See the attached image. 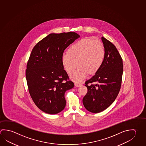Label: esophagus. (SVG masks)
<instances>
[{"label": "esophagus", "instance_id": "34e87169", "mask_svg": "<svg viewBox=\"0 0 146 146\" xmlns=\"http://www.w3.org/2000/svg\"><path fill=\"white\" fill-rule=\"evenodd\" d=\"M82 84H78V83H75V87H79L81 86Z\"/></svg>", "mask_w": 146, "mask_h": 146}]
</instances>
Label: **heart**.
<instances>
[{"mask_svg":"<svg viewBox=\"0 0 146 146\" xmlns=\"http://www.w3.org/2000/svg\"><path fill=\"white\" fill-rule=\"evenodd\" d=\"M105 57V50L102 42L91 39H82L77 41L62 54V61L64 69L71 74V79L82 82L88 73L94 74L100 69ZM77 63H76V62Z\"/></svg>","mask_w":146,"mask_h":146,"instance_id":"1","label":"heart"}]
</instances>
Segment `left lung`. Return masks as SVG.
I'll use <instances>...</instances> for the list:
<instances>
[{"label":"left lung","instance_id":"1","mask_svg":"<svg viewBox=\"0 0 146 146\" xmlns=\"http://www.w3.org/2000/svg\"><path fill=\"white\" fill-rule=\"evenodd\" d=\"M102 40L105 49L104 62L94 75L85 82L88 92L82 100L84 108L94 113L102 112L114 102L123 76V60L116 48L104 37Z\"/></svg>","mask_w":146,"mask_h":146}]
</instances>
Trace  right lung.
<instances>
[{"mask_svg":"<svg viewBox=\"0 0 146 146\" xmlns=\"http://www.w3.org/2000/svg\"><path fill=\"white\" fill-rule=\"evenodd\" d=\"M79 37L73 32L50 34L31 52L26 71L29 91L36 106L44 112L55 114L65 108L64 93L74 84L68 80L62 57L64 50Z\"/></svg>","mask_w":146,"mask_h":146,"instance_id":"right-lung-1","label":"right lung"}]
</instances>
